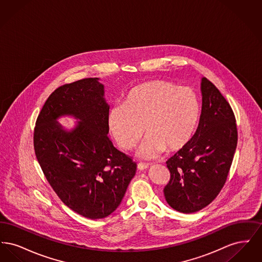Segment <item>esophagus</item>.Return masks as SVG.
<instances>
[{
    "instance_id": "obj_1",
    "label": "esophagus",
    "mask_w": 262,
    "mask_h": 262,
    "mask_svg": "<svg viewBox=\"0 0 262 262\" xmlns=\"http://www.w3.org/2000/svg\"><path fill=\"white\" fill-rule=\"evenodd\" d=\"M137 169H138L139 171H144V170H147V169H148V165L139 163V164H137Z\"/></svg>"
}]
</instances>
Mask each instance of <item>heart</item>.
Listing matches in <instances>:
<instances>
[{
	"label": "heart",
	"instance_id": "b5f03b06",
	"mask_svg": "<svg viewBox=\"0 0 262 262\" xmlns=\"http://www.w3.org/2000/svg\"><path fill=\"white\" fill-rule=\"evenodd\" d=\"M200 117V96L193 88L154 79L132 88L123 105L113 106L107 126L124 150L132 149L145 129L148 137L138 147L137 156L151 160L164 151L173 154L185 149L196 133Z\"/></svg>",
	"mask_w": 262,
	"mask_h": 262
}]
</instances>
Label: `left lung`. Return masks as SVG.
<instances>
[{"mask_svg":"<svg viewBox=\"0 0 262 262\" xmlns=\"http://www.w3.org/2000/svg\"><path fill=\"white\" fill-rule=\"evenodd\" d=\"M200 124L190 143L167 161L171 173L164 188L177 211L194 213L211 203L224 187L237 142V125L230 104L207 78H201Z\"/></svg>","mask_w":262,"mask_h":262,"instance_id":"1","label":"left lung"}]
</instances>
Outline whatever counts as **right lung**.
Wrapping results in <instances>:
<instances>
[{"mask_svg":"<svg viewBox=\"0 0 262 262\" xmlns=\"http://www.w3.org/2000/svg\"><path fill=\"white\" fill-rule=\"evenodd\" d=\"M99 78L57 88L45 102L34 128V150L51 187L62 202L89 219L109 216L121 204L137 164L107 137L110 106ZM63 115L79 122L72 130Z\"/></svg>","mask_w":262,"mask_h":262,"instance_id":"1","label":"right lung"}]
</instances>
